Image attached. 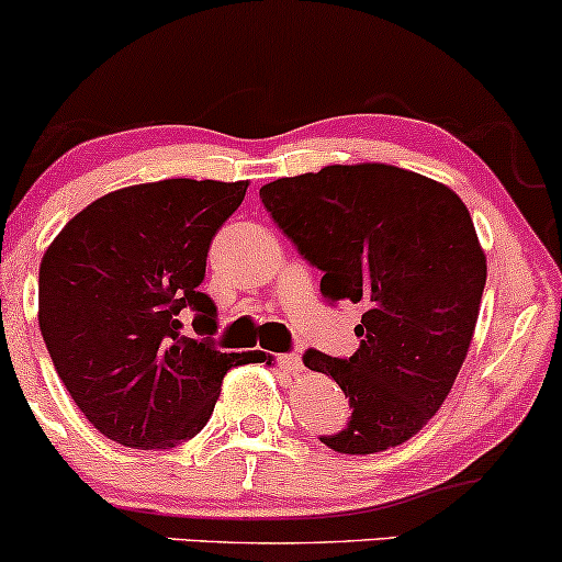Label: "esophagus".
Returning a JSON list of instances; mask_svg holds the SVG:
<instances>
[{
  "mask_svg": "<svg viewBox=\"0 0 562 562\" xmlns=\"http://www.w3.org/2000/svg\"><path fill=\"white\" fill-rule=\"evenodd\" d=\"M277 363H280V367L285 369L288 374H301V371H303V361H301V356L282 353V356H277Z\"/></svg>",
  "mask_w": 562,
  "mask_h": 562,
  "instance_id": "1",
  "label": "esophagus"
}]
</instances>
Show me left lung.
Listing matches in <instances>:
<instances>
[{"label": "left lung", "instance_id": "1", "mask_svg": "<svg viewBox=\"0 0 562 562\" xmlns=\"http://www.w3.org/2000/svg\"><path fill=\"white\" fill-rule=\"evenodd\" d=\"M259 195L324 272V299L367 308L353 356H303L353 408L319 439L346 456L408 442L450 395L476 329L486 256L469 209L442 182L382 161L280 178Z\"/></svg>", "mask_w": 562, "mask_h": 562}]
</instances>
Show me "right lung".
<instances>
[{
  "label": "right lung",
  "instance_id": "add662e5",
  "mask_svg": "<svg viewBox=\"0 0 562 562\" xmlns=\"http://www.w3.org/2000/svg\"><path fill=\"white\" fill-rule=\"evenodd\" d=\"M248 180L172 178L112 191L59 229L38 269V327L67 392L101 435L170 450L206 427L222 380L261 353L182 337V308L212 335L201 282L222 222Z\"/></svg>",
  "mask_w": 562,
  "mask_h": 562
}]
</instances>
